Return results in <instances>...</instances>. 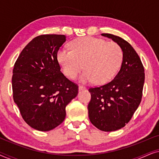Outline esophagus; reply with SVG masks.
<instances>
[{
	"mask_svg": "<svg viewBox=\"0 0 159 159\" xmlns=\"http://www.w3.org/2000/svg\"><path fill=\"white\" fill-rule=\"evenodd\" d=\"M84 89H86V88L84 86H82V85L79 86V90H84Z\"/></svg>",
	"mask_w": 159,
	"mask_h": 159,
	"instance_id": "34e87169",
	"label": "esophagus"
}]
</instances>
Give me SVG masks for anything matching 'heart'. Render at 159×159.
<instances>
[{
	"label": "heart",
	"mask_w": 159,
	"mask_h": 159,
	"mask_svg": "<svg viewBox=\"0 0 159 159\" xmlns=\"http://www.w3.org/2000/svg\"><path fill=\"white\" fill-rule=\"evenodd\" d=\"M71 49H60L57 53L58 61L64 75L70 79L79 75L84 65L86 71L80 77L82 82L107 83L116 75L122 61L119 45L102 39L79 38L71 43Z\"/></svg>",
	"instance_id": "heart-1"
}]
</instances>
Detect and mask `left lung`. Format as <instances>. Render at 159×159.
<instances>
[{
	"instance_id": "left-lung-1",
	"label": "left lung",
	"mask_w": 159,
	"mask_h": 159,
	"mask_svg": "<svg viewBox=\"0 0 159 159\" xmlns=\"http://www.w3.org/2000/svg\"><path fill=\"white\" fill-rule=\"evenodd\" d=\"M119 45L123 53L120 70L114 80L90 88L88 116L91 123L104 132L125 127L140 105L145 82L144 67L131 45L120 37L103 33Z\"/></svg>"
}]
</instances>
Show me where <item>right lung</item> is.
Returning a JSON list of instances; mask_svg holds the SVG:
<instances>
[{
    "mask_svg": "<svg viewBox=\"0 0 159 159\" xmlns=\"http://www.w3.org/2000/svg\"><path fill=\"white\" fill-rule=\"evenodd\" d=\"M63 34L34 38L21 52L12 76L13 98L25 122L50 131L66 117V106L77 95L78 86L61 71L57 59Z\"/></svg>",
    "mask_w": 159,
    "mask_h": 159,
    "instance_id": "1",
    "label": "right lung"
}]
</instances>
